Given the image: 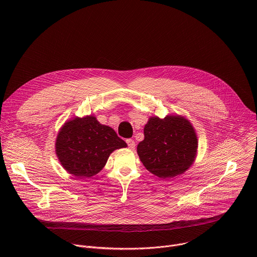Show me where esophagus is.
<instances>
[{
  "instance_id": "34e87169",
  "label": "esophagus",
  "mask_w": 257,
  "mask_h": 257,
  "mask_svg": "<svg viewBox=\"0 0 257 257\" xmlns=\"http://www.w3.org/2000/svg\"><path fill=\"white\" fill-rule=\"evenodd\" d=\"M126 142H127L128 148H129L130 150H134V149H135V141H134V140H132V139H127Z\"/></svg>"
}]
</instances>
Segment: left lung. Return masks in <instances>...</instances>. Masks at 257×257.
<instances>
[{
	"instance_id": "left-lung-1",
	"label": "left lung",
	"mask_w": 257,
	"mask_h": 257,
	"mask_svg": "<svg viewBox=\"0 0 257 257\" xmlns=\"http://www.w3.org/2000/svg\"><path fill=\"white\" fill-rule=\"evenodd\" d=\"M143 133L144 139L137 145V154L152 174L171 179L186 172L194 163L198 149L197 135L185 117H151Z\"/></svg>"
}]
</instances>
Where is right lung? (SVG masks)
Masks as SVG:
<instances>
[{
	"label": "right lung",
	"instance_id": "add662e5",
	"mask_svg": "<svg viewBox=\"0 0 257 257\" xmlns=\"http://www.w3.org/2000/svg\"><path fill=\"white\" fill-rule=\"evenodd\" d=\"M126 146L114 129L100 124L91 115L65 122L55 143L62 167L79 179L91 178L99 173L109 155Z\"/></svg>",
	"mask_w": 257,
	"mask_h": 257
}]
</instances>
